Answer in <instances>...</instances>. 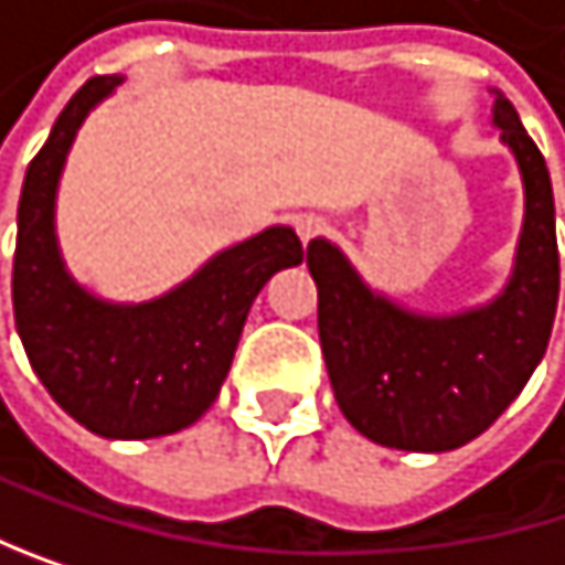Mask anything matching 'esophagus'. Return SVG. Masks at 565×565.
<instances>
[{
	"mask_svg": "<svg viewBox=\"0 0 565 565\" xmlns=\"http://www.w3.org/2000/svg\"><path fill=\"white\" fill-rule=\"evenodd\" d=\"M292 225H296V235H299V238H302V245H306L309 238H317V235L323 232V225H327V222H323L320 215H299Z\"/></svg>",
	"mask_w": 565,
	"mask_h": 565,
	"instance_id": "1",
	"label": "esophagus"
}]
</instances>
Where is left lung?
<instances>
[{"instance_id":"obj_1","label":"left lung","mask_w":565,"mask_h":565,"mask_svg":"<svg viewBox=\"0 0 565 565\" xmlns=\"http://www.w3.org/2000/svg\"><path fill=\"white\" fill-rule=\"evenodd\" d=\"M492 124L515 154L525 191L515 266L492 302L451 317L414 313L366 286L333 242L313 238L306 248L337 404L363 438L384 448L468 445L519 397L546 353L559 302L550 168L499 90Z\"/></svg>"}]
</instances>
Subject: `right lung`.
<instances>
[{
  "instance_id": "1",
  "label": "right lung",
  "mask_w": 565,
  "mask_h": 565,
  "mask_svg": "<svg viewBox=\"0 0 565 565\" xmlns=\"http://www.w3.org/2000/svg\"><path fill=\"white\" fill-rule=\"evenodd\" d=\"M124 76H94L56 117L25 168L12 309L36 377L53 401L100 438H161L194 425L218 397L259 289L302 263L292 228L252 235L151 302H107L83 289L56 245V188L87 114Z\"/></svg>"
}]
</instances>
